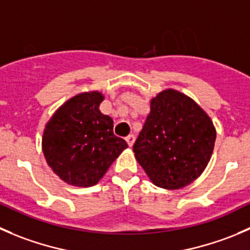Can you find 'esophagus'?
I'll return each instance as SVG.
<instances>
[{
  "mask_svg": "<svg viewBox=\"0 0 250 250\" xmlns=\"http://www.w3.org/2000/svg\"><path fill=\"white\" fill-rule=\"evenodd\" d=\"M135 135H132V133H131V135H128V136H126V142H127V145H128V147H132L133 146V143H135Z\"/></svg>",
  "mask_w": 250,
  "mask_h": 250,
  "instance_id": "obj_1",
  "label": "esophagus"
}]
</instances>
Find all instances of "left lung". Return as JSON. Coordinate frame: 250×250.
Listing matches in <instances>:
<instances>
[{
	"instance_id": "1",
	"label": "left lung",
	"mask_w": 250,
	"mask_h": 250,
	"mask_svg": "<svg viewBox=\"0 0 250 250\" xmlns=\"http://www.w3.org/2000/svg\"><path fill=\"white\" fill-rule=\"evenodd\" d=\"M216 128L189 96L167 88L150 100V112L133 153L153 185L181 189L198 179L211 158Z\"/></svg>"
}]
</instances>
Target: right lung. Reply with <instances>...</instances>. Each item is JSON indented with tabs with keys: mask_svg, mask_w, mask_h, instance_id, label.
Masks as SVG:
<instances>
[{
	"mask_svg": "<svg viewBox=\"0 0 250 250\" xmlns=\"http://www.w3.org/2000/svg\"><path fill=\"white\" fill-rule=\"evenodd\" d=\"M101 91L75 95L47 122L42 152L52 171L65 184L91 187L98 184L115 159L127 148L113 132L114 122L100 110Z\"/></svg>",
	"mask_w": 250,
	"mask_h": 250,
	"instance_id": "add662e5",
	"label": "right lung"
}]
</instances>
